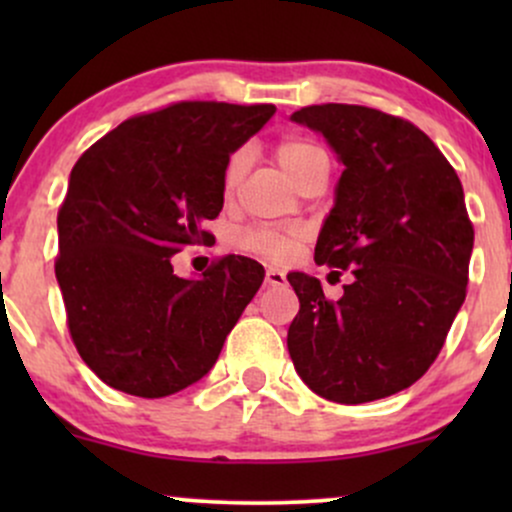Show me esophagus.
<instances>
[{"mask_svg": "<svg viewBox=\"0 0 512 512\" xmlns=\"http://www.w3.org/2000/svg\"><path fill=\"white\" fill-rule=\"evenodd\" d=\"M286 284V276L279 272V269H267L264 272V286H284Z\"/></svg>", "mask_w": 512, "mask_h": 512, "instance_id": "esophagus-1", "label": "esophagus"}]
</instances>
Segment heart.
Instances as JSON below:
<instances>
[{"instance_id": "b5f03b06", "label": "heart", "mask_w": 512, "mask_h": 512, "mask_svg": "<svg viewBox=\"0 0 512 512\" xmlns=\"http://www.w3.org/2000/svg\"><path fill=\"white\" fill-rule=\"evenodd\" d=\"M274 158L279 161V166L286 170V175L296 182H301L305 175L313 170L317 163H325L327 156L320 146L303 137H284L274 146ZM248 166V154L243 149L233 151L228 158L226 168H223V187L226 192H231L243 178V170ZM303 231L296 226L289 228H274V226H255L248 231L240 233L238 243L240 248L255 252V255L267 257V260L284 262L293 255V250L301 245Z\"/></svg>"}]
</instances>
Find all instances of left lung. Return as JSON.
<instances>
[{
    "instance_id": "obj_1",
    "label": "left lung",
    "mask_w": 512,
    "mask_h": 512,
    "mask_svg": "<svg viewBox=\"0 0 512 512\" xmlns=\"http://www.w3.org/2000/svg\"><path fill=\"white\" fill-rule=\"evenodd\" d=\"M291 120L322 132L344 163L315 262L351 272L339 301L315 276L289 274L301 301L291 361L330 402L390 397L431 368L467 296L474 226L462 182L419 127L383 110L325 103Z\"/></svg>"
}]
</instances>
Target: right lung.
I'll return each instance as SVG.
<instances>
[{
  "instance_id": "obj_1",
  "label": "right lung",
  "mask_w": 512,
  "mask_h": 512,
  "mask_svg": "<svg viewBox=\"0 0 512 512\" xmlns=\"http://www.w3.org/2000/svg\"><path fill=\"white\" fill-rule=\"evenodd\" d=\"M274 105L180 101L134 115L74 163L57 211L55 257L67 327L105 385L166 397L209 373L264 269L226 255L202 279L170 257L207 245L223 207V168Z\"/></svg>"
}]
</instances>
